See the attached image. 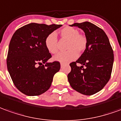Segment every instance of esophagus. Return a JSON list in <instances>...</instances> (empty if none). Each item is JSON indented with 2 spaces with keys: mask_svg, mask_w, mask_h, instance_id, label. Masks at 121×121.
Instances as JSON below:
<instances>
[{
  "mask_svg": "<svg viewBox=\"0 0 121 121\" xmlns=\"http://www.w3.org/2000/svg\"><path fill=\"white\" fill-rule=\"evenodd\" d=\"M63 65H64L63 63H60V66H61V67H62V66H63Z\"/></svg>",
  "mask_w": 121,
  "mask_h": 121,
  "instance_id": "34e87169",
  "label": "esophagus"
}]
</instances>
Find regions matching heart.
I'll list each match as a JSON object with an SVG mask.
<instances>
[{
	"mask_svg": "<svg viewBox=\"0 0 121 121\" xmlns=\"http://www.w3.org/2000/svg\"><path fill=\"white\" fill-rule=\"evenodd\" d=\"M62 40H68L66 52L59 53L54 56L53 60L61 63L71 62L78 58L86 50L88 40L85 35L79 33L78 29L72 26L63 27L59 31ZM45 45L47 49L51 54H55L59 51V40L55 32H51L46 37Z\"/></svg>",
	"mask_w": 121,
	"mask_h": 121,
	"instance_id": "1",
	"label": "heart"
}]
</instances>
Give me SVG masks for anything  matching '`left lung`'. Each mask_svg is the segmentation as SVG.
<instances>
[{"label": "left lung", "mask_w": 121, "mask_h": 121, "mask_svg": "<svg viewBox=\"0 0 121 121\" xmlns=\"http://www.w3.org/2000/svg\"><path fill=\"white\" fill-rule=\"evenodd\" d=\"M70 26L82 29L88 43L79 59L70 64L71 72L68 74V79L76 91L92 95L102 89L111 78L113 51L105 32L94 24L86 21ZM78 64L82 66L78 67Z\"/></svg>", "instance_id": "left-lung-1"}]
</instances>
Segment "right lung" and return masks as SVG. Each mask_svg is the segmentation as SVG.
<instances>
[{
    "instance_id": "add662e5",
    "label": "right lung",
    "mask_w": 121,
    "mask_h": 121,
    "mask_svg": "<svg viewBox=\"0 0 121 121\" xmlns=\"http://www.w3.org/2000/svg\"><path fill=\"white\" fill-rule=\"evenodd\" d=\"M61 26L32 23L18 29L13 35L8 52L7 68L13 83L22 93L38 96L51 86L60 64L58 61L46 62L51 55L45 47V40Z\"/></svg>"
}]
</instances>
